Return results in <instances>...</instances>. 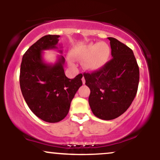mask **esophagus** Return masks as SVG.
<instances>
[{
    "label": "esophagus",
    "instance_id": "34e87169",
    "mask_svg": "<svg viewBox=\"0 0 160 160\" xmlns=\"http://www.w3.org/2000/svg\"><path fill=\"white\" fill-rule=\"evenodd\" d=\"M82 83H85L86 82V80H85V78H84V77H82Z\"/></svg>",
    "mask_w": 160,
    "mask_h": 160
}]
</instances>
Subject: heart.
<instances>
[{"label": "heart", "instance_id": "obj_1", "mask_svg": "<svg viewBox=\"0 0 160 160\" xmlns=\"http://www.w3.org/2000/svg\"><path fill=\"white\" fill-rule=\"evenodd\" d=\"M111 48L108 43H91L75 49L72 52L74 58L78 60L85 59L84 67L89 71H97L102 68L109 60Z\"/></svg>", "mask_w": 160, "mask_h": 160}]
</instances>
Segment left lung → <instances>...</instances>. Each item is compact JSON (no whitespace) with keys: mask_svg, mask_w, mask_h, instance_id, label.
<instances>
[{"mask_svg":"<svg viewBox=\"0 0 160 160\" xmlns=\"http://www.w3.org/2000/svg\"><path fill=\"white\" fill-rule=\"evenodd\" d=\"M108 38L113 58L98 71L83 74L86 85L90 89L92 111L104 120H113L126 111L139 82V68L132 50L116 38Z\"/></svg>","mask_w":160,"mask_h":160,"instance_id":"obj_1","label":"left lung"}]
</instances>
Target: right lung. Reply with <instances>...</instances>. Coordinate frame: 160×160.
<instances>
[{"instance_id": "1", "label": "right lung", "mask_w": 160, "mask_h": 160, "mask_svg": "<svg viewBox=\"0 0 160 160\" xmlns=\"http://www.w3.org/2000/svg\"><path fill=\"white\" fill-rule=\"evenodd\" d=\"M59 37H42L23 55L20 68V88L25 101L37 117L48 122H59L65 118L71 101L82 84L81 74L71 80L65 76V60L62 56L54 65L43 61V51L58 49Z\"/></svg>"}]
</instances>
